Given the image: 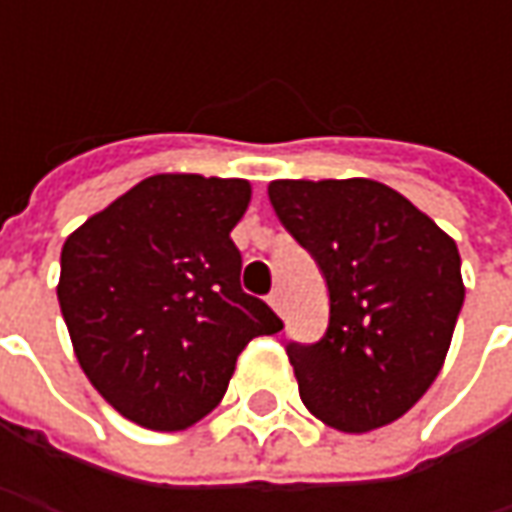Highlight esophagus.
<instances>
[{"mask_svg":"<svg viewBox=\"0 0 512 512\" xmlns=\"http://www.w3.org/2000/svg\"><path fill=\"white\" fill-rule=\"evenodd\" d=\"M267 302H270V307H273L279 316H285V296H282V290H273Z\"/></svg>","mask_w":512,"mask_h":512,"instance_id":"34e87169","label":"esophagus"}]
</instances>
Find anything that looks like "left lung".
I'll return each mask as SVG.
<instances>
[{"label": "left lung", "instance_id": "left-lung-1", "mask_svg": "<svg viewBox=\"0 0 512 512\" xmlns=\"http://www.w3.org/2000/svg\"><path fill=\"white\" fill-rule=\"evenodd\" d=\"M270 205L330 293L322 342L287 344L299 396L327 427L367 433L427 393L464 302L456 242L373 179H279Z\"/></svg>", "mask_w": 512, "mask_h": 512}]
</instances>
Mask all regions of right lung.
Here are the masks:
<instances>
[{
	"instance_id": "add662e5",
	"label": "right lung",
	"mask_w": 512,
	"mask_h": 512,
	"mask_svg": "<svg viewBox=\"0 0 512 512\" xmlns=\"http://www.w3.org/2000/svg\"><path fill=\"white\" fill-rule=\"evenodd\" d=\"M247 179L156 173L76 227L59 307L99 396L148 430H187L222 402L250 339L282 330L239 285L230 239Z\"/></svg>"
}]
</instances>
